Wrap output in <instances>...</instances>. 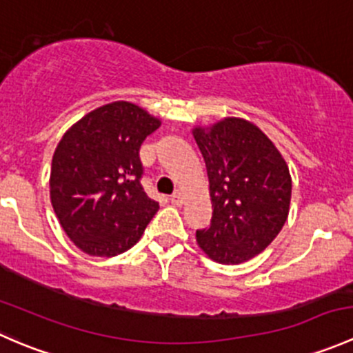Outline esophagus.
<instances>
[{
    "label": "esophagus",
    "mask_w": 353,
    "mask_h": 353,
    "mask_svg": "<svg viewBox=\"0 0 353 353\" xmlns=\"http://www.w3.org/2000/svg\"><path fill=\"white\" fill-rule=\"evenodd\" d=\"M170 201L174 203V205H177V206H181L183 205V191H174V194L172 196H170Z\"/></svg>",
    "instance_id": "esophagus-1"
}]
</instances>
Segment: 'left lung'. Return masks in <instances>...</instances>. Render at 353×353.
Segmentation results:
<instances>
[{"instance_id": "1", "label": "left lung", "mask_w": 353, "mask_h": 353, "mask_svg": "<svg viewBox=\"0 0 353 353\" xmlns=\"http://www.w3.org/2000/svg\"><path fill=\"white\" fill-rule=\"evenodd\" d=\"M193 137L206 163L213 208L208 229L196 230L198 245L222 265L249 261L287 222L288 165L272 140L241 117L194 128Z\"/></svg>"}]
</instances>
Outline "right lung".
<instances>
[{
  "label": "right lung",
  "instance_id": "obj_1",
  "mask_svg": "<svg viewBox=\"0 0 353 353\" xmlns=\"http://www.w3.org/2000/svg\"><path fill=\"white\" fill-rule=\"evenodd\" d=\"M160 121L131 102L92 110L63 134L51 165V203L66 236L112 258L140 241L159 203L141 186L140 147Z\"/></svg>",
  "mask_w": 353,
  "mask_h": 353
}]
</instances>
